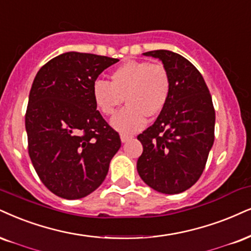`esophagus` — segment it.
Instances as JSON below:
<instances>
[{"label": "esophagus", "mask_w": 251, "mask_h": 251, "mask_svg": "<svg viewBox=\"0 0 251 251\" xmlns=\"http://www.w3.org/2000/svg\"><path fill=\"white\" fill-rule=\"evenodd\" d=\"M120 137H121V142H122V143H126V142L131 140L132 136L131 135H126V134H121Z\"/></svg>", "instance_id": "1"}]
</instances>
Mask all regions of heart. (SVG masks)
I'll return each instance as SVG.
<instances>
[{
    "label": "heart",
    "mask_w": 251,
    "mask_h": 251,
    "mask_svg": "<svg viewBox=\"0 0 251 251\" xmlns=\"http://www.w3.org/2000/svg\"><path fill=\"white\" fill-rule=\"evenodd\" d=\"M171 92V78L162 64L129 60L110 74V82L97 80L92 94L95 106L103 115L115 114L126 98V106L111 120L121 132H134L145 125V117L162 113Z\"/></svg>",
    "instance_id": "b5f03b06"
}]
</instances>
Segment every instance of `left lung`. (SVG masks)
<instances>
[{
  "label": "left lung",
  "mask_w": 251,
  "mask_h": 251,
  "mask_svg": "<svg viewBox=\"0 0 251 251\" xmlns=\"http://www.w3.org/2000/svg\"><path fill=\"white\" fill-rule=\"evenodd\" d=\"M157 58L171 78L169 100L154 123L137 136L143 152L137 171L145 184L165 194H178L198 181L214 143L215 110L199 71L169 50L143 53Z\"/></svg>",
  "instance_id": "left-lung-1"
}]
</instances>
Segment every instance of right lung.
<instances>
[{"label": "right lung", "mask_w": 251, "mask_h": 251, "mask_svg": "<svg viewBox=\"0 0 251 251\" xmlns=\"http://www.w3.org/2000/svg\"><path fill=\"white\" fill-rule=\"evenodd\" d=\"M119 59L71 51L46 63L29 94V156L43 184L64 199H81L106 178L121 148L117 132L97 110L93 83Z\"/></svg>", "instance_id": "obj_1"}]
</instances>
